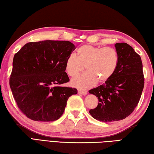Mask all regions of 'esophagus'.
Listing matches in <instances>:
<instances>
[{
	"label": "esophagus",
	"instance_id": "1",
	"mask_svg": "<svg viewBox=\"0 0 154 154\" xmlns=\"http://www.w3.org/2000/svg\"><path fill=\"white\" fill-rule=\"evenodd\" d=\"M78 93L80 95H85L87 92V91H81V90H78Z\"/></svg>",
	"mask_w": 154,
	"mask_h": 154
}]
</instances>
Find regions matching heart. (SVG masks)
I'll use <instances>...</instances> for the list:
<instances>
[{"instance_id": "1", "label": "heart", "mask_w": 154, "mask_h": 154, "mask_svg": "<svg viewBox=\"0 0 154 154\" xmlns=\"http://www.w3.org/2000/svg\"><path fill=\"white\" fill-rule=\"evenodd\" d=\"M119 54L113 47H95L83 45L77 50V57L69 55L65 61V71L74 77L83 71L87 73L71 81V85L80 89L94 86L99 80L103 83L109 79L115 73L119 63Z\"/></svg>"}]
</instances>
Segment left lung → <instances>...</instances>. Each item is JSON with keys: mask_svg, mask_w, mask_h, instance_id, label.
Returning a JSON list of instances; mask_svg holds the SVG:
<instances>
[{"mask_svg": "<svg viewBox=\"0 0 154 154\" xmlns=\"http://www.w3.org/2000/svg\"><path fill=\"white\" fill-rule=\"evenodd\" d=\"M115 47L119 57L115 73L103 85L89 91L99 100L89 113L103 122L119 121L130 115L139 103L144 87L140 56L125 43H117Z\"/></svg>", "mask_w": 154, "mask_h": 154, "instance_id": "left-lung-1", "label": "left lung"}]
</instances>
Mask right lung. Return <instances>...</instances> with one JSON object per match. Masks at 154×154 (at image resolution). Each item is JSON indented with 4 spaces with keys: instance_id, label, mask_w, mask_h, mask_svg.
<instances>
[{
    "instance_id": "obj_1",
    "label": "right lung",
    "mask_w": 154,
    "mask_h": 154,
    "mask_svg": "<svg viewBox=\"0 0 154 154\" xmlns=\"http://www.w3.org/2000/svg\"><path fill=\"white\" fill-rule=\"evenodd\" d=\"M67 41L25 44L15 54L9 84L20 111L34 121L53 122L61 117L69 97L77 93L67 83L65 61L75 50Z\"/></svg>"
}]
</instances>
